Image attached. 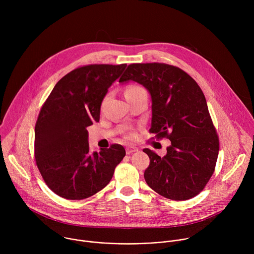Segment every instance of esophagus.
Returning <instances> with one entry per match:
<instances>
[{"mask_svg":"<svg viewBox=\"0 0 254 254\" xmlns=\"http://www.w3.org/2000/svg\"><path fill=\"white\" fill-rule=\"evenodd\" d=\"M137 151V148H135V147H127V149H126V153H127V155H129V154H132V153H134V152H136Z\"/></svg>","mask_w":254,"mask_h":254,"instance_id":"esophagus-1","label":"esophagus"}]
</instances>
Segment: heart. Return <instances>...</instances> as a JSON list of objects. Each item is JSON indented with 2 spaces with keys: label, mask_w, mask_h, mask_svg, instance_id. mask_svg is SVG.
<instances>
[{
  "label": "heart",
  "mask_w": 254,
  "mask_h": 254,
  "mask_svg": "<svg viewBox=\"0 0 254 254\" xmlns=\"http://www.w3.org/2000/svg\"><path fill=\"white\" fill-rule=\"evenodd\" d=\"M140 89H142V88H141V87H139V86H136V85H130V86L127 87V89H126V91H125V94L132 93V92H135V91L140 90Z\"/></svg>",
  "instance_id": "b5f03b06"
}]
</instances>
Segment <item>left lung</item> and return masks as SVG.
Returning <instances> with one entry per match:
<instances>
[{
    "instance_id": "1",
    "label": "left lung",
    "mask_w": 254,
    "mask_h": 254,
    "mask_svg": "<svg viewBox=\"0 0 254 254\" xmlns=\"http://www.w3.org/2000/svg\"><path fill=\"white\" fill-rule=\"evenodd\" d=\"M129 80L151 94L150 132L171 140L163 158L142 150L150 158L143 174L147 184L171 200L195 197L213 175L219 152V138L203 91L184 70L165 63L130 64L120 82Z\"/></svg>"
}]
</instances>
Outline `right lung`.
I'll return each instance as SVG.
<instances>
[{"label": "right lung", "mask_w": 254, "mask_h": 254, "mask_svg": "<svg viewBox=\"0 0 254 254\" xmlns=\"http://www.w3.org/2000/svg\"><path fill=\"white\" fill-rule=\"evenodd\" d=\"M127 64H90L63 76L44 102L35 126V160L58 196L82 200L102 190L126 156L121 144L89 152L87 127L99 122L107 89Z\"/></svg>", "instance_id": "right-lung-1"}]
</instances>
